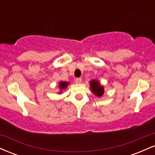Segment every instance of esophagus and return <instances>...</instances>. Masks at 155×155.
Masks as SVG:
<instances>
[{"mask_svg":"<svg viewBox=\"0 0 155 155\" xmlns=\"http://www.w3.org/2000/svg\"><path fill=\"white\" fill-rule=\"evenodd\" d=\"M75 81L76 83H81V81H82V79H81V78H76L75 79Z\"/></svg>","mask_w":155,"mask_h":155,"instance_id":"1","label":"esophagus"}]
</instances>
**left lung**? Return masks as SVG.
I'll use <instances>...</instances> for the list:
<instances>
[{"mask_svg": "<svg viewBox=\"0 0 155 155\" xmlns=\"http://www.w3.org/2000/svg\"><path fill=\"white\" fill-rule=\"evenodd\" d=\"M91 91L97 97H101L104 94V88L101 86L100 82L97 80H92L90 81Z\"/></svg>", "mask_w": 155, "mask_h": 155, "instance_id": "8db88e82", "label": "left lung"}]
</instances>
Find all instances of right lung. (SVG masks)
I'll return each mask as SVG.
<instances>
[{"mask_svg": "<svg viewBox=\"0 0 155 155\" xmlns=\"http://www.w3.org/2000/svg\"><path fill=\"white\" fill-rule=\"evenodd\" d=\"M68 82H67V81H60L59 82V88L60 90V91H62L63 90H65V88L67 87L68 85Z\"/></svg>", "mask_w": 155, "mask_h": 155, "instance_id": "add662e5", "label": "right lung"}]
</instances>
